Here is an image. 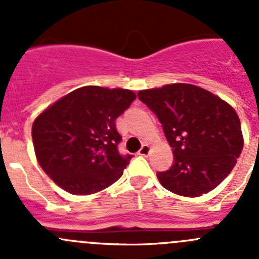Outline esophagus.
<instances>
[{"label":"esophagus","instance_id":"esophagus-1","mask_svg":"<svg viewBox=\"0 0 259 259\" xmlns=\"http://www.w3.org/2000/svg\"><path fill=\"white\" fill-rule=\"evenodd\" d=\"M150 151H151V148H150V145L149 144H144L142 146V148H140V150H139V155H142V156H148L149 154H150Z\"/></svg>","mask_w":259,"mask_h":259}]
</instances>
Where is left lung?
<instances>
[{
	"mask_svg": "<svg viewBox=\"0 0 259 259\" xmlns=\"http://www.w3.org/2000/svg\"><path fill=\"white\" fill-rule=\"evenodd\" d=\"M173 148L174 164L158 173L160 184L182 197L207 194L227 178L242 153L241 121L227 101L192 83L140 90Z\"/></svg>",
	"mask_w": 259,
	"mask_h": 259,
	"instance_id": "obj_1",
	"label": "left lung"
}]
</instances>
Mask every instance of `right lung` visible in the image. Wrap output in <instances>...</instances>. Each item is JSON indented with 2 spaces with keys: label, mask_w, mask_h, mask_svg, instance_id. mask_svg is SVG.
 Here are the masks:
<instances>
[{
  "label": "right lung",
  "mask_w": 259,
  "mask_h": 259,
  "mask_svg": "<svg viewBox=\"0 0 259 259\" xmlns=\"http://www.w3.org/2000/svg\"><path fill=\"white\" fill-rule=\"evenodd\" d=\"M135 98L127 89L82 86L36 116L35 155L55 184L70 194L90 195L122 176L132 155L117 151L121 137L115 120Z\"/></svg>",
  "instance_id": "right-lung-1"
}]
</instances>
